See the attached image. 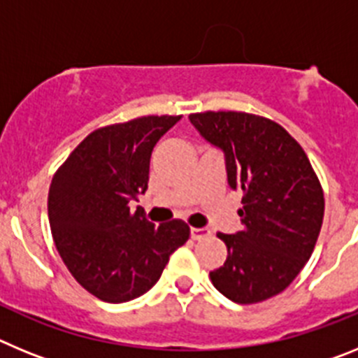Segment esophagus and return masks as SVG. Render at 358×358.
<instances>
[{"mask_svg":"<svg viewBox=\"0 0 358 358\" xmlns=\"http://www.w3.org/2000/svg\"><path fill=\"white\" fill-rule=\"evenodd\" d=\"M189 235H192L194 240H202L210 235V229H204V227H192V229H189Z\"/></svg>","mask_w":358,"mask_h":358,"instance_id":"obj_1","label":"esophagus"}]
</instances>
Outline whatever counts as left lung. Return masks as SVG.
Wrapping results in <instances>:
<instances>
[{
  "instance_id": "1",
  "label": "left lung",
  "mask_w": 358,
  "mask_h": 358,
  "mask_svg": "<svg viewBox=\"0 0 358 358\" xmlns=\"http://www.w3.org/2000/svg\"><path fill=\"white\" fill-rule=\"evenodd\" d=\"M189 122L226 154L227 181L242 189V231L218 233L227 258L210 278L220 294L252 305L283 292L312 256L324 194L305 150L274 120L242 110H204Z\"/></svg>"
}]
</instances>
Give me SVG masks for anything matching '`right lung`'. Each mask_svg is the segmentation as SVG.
<instances>
[{
  "instance_id": "right-lung-1",
  "label": "right lung",
  "mask_w": 358,
  "mask_h": 358,
  "mask_svg": "<svg viewBox=\"0 0 358 358\" xmlns=\"http://www.w3.org/2000/svg\"><path fill=\"white\" fill-rule=\"evenodd\" d=\"M181 116H141L87 134L53 173L52 236L71 276L94 297L125 303L156 285L188 240L182 220L154 226L132 201L145 194L152 150Z\"/></svg>"
}]
</instances>
